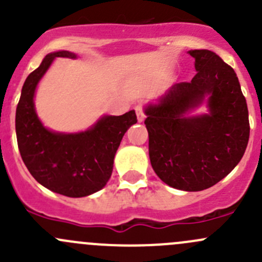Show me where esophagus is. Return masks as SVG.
I'll return each mask as SVG.
<instances>
[{
	"mask_svg": "<svg viewBox=\"0 0 262 262\" xmlns=\"http://www.w3.org/2000/svg\"><path fill=\"white\" fill-rule=\"evenodd\" d=\"M136 113H137V118H138V121H143L144 118H146V115H144L143 106H142V105H137Z\"/></svg>",
	"mask_w": 262,
	"mask_h": 262,
	"instance_id": "esophagus-1",
	"label": "esophagus"
}]
</instances>
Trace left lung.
I'll return each instance as SVG.
<instances>
[{"label": "left lung", "instance_id": "8db88e82", "mask_svg": "<svg viewBox=\"0 0 262 262\" xmlns=\"http://www.w3.org/2000/svg\"><path fill=\"white\" fill-rule=\"evenodd\" d=\"M196 75L146 107L148 150L153 170L168 186L200 191L226 178L250 138L246 99L231 66L212 50L195 49ZM208 96L209 115L186 113Z\"/></svg>", "mask_w": 262, "mask_h": 262}]
</instances>
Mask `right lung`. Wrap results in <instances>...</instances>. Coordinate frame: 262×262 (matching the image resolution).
Masks as SVG:
<instances>
[{"mask_svg": "<svg viewBox=\"0 0 262 262\" xmlns=\"http://www.w3.org/2000/svg\"><path fill=\"white\" fill-rule=\"evenodd\" d=\"M55 57L76 55L67 50L50 53L28 76L16 107L18 150L29 172L44 187L70 198L87 196L109 181L116 150L129 126L137 123V115L134 110L106 115L91 129L76 134L44 128L34 109V94Z\"/></svg>", "mask_w": 262, "mask_h": 262, "instance_id": "right-lung-1", "label": "right lung"}]
</instances>
